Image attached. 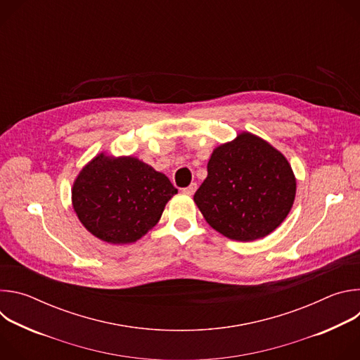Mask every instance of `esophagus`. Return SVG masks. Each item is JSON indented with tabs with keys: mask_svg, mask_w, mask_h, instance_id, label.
Listing matches in <instances>:
<instances>
[{
	"mask_svg": "<svg viewBox=\"0 0 360 360\" xmlns=\"http://www.w3.org/2000/svg\"><path fill=\"white\" fill-rule=\"evenodd\" d=\"M182 191H184V193H186V195H193L195 191H196V184H191L189 186L184 188Z\"/></svg>",
	"mask_w": 360,
	"mask_h": 360,
	"instance_id": "34e87169",
	"label": "esophagus"
}]
</instances>
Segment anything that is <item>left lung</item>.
I'll list each match as a JSON object with an SVG mask.
<instances>
[{
    "instance_id": "1",
    "label": "left lung",
    "mask_w": 360,
    "mask_h": 360,
    "mask_svg": "<svg viewBox=\"0 0 360 360\" xmlns=\"http://www.w3.org/2000/svg\"><path fill=\"white\" fill-rule=\"evenodd\" d=\"M295 193L296 179L288 160L262 138L242 132L212 152L208 176L193 200L215 231L249 242L283 222Z\"/></svg>"
}]
</instances>
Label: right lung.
Here are the masks:
<instances>
[{"label":"right lung","instance_id":"obj_1","mask_svg":"<svg viewBox=\"0 0 360 360\" xmlns=\"http://www.w3.org/2000/svg\"><path fill=\"white\" fill-rule=\"evenodd\" d=\"M178 189L161 172L132 158L95 157L77 176L72 207L81 224L108 243H132L155 226Z\"/></svg>","mask_w":360,"mask_h":360}]
</instances>
